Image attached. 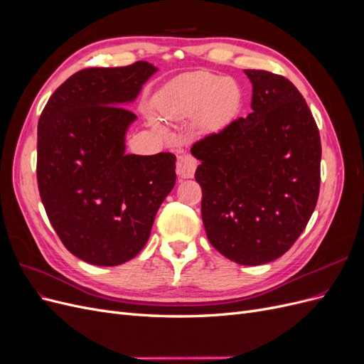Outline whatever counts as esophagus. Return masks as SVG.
<instances>
[{
  "label": "esophagus",
  "instance_id": "obj_1",
  "mask_svg": "<svg viewBox=\"0 0 364 364\" xmlns=\"http://www.w3.org/2000/svg\"><path fill=\"white\" fill-rule=\"evenodd\" d=\"M196 168H197V159L191 155L181 156L178 159V164H176V173H178V176L182 179L193 178Z\"/></svg>",
  "mask_w": 364,
  "mask_h": 364
}]
</instances>
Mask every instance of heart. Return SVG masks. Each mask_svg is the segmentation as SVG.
<instances>
[{
    "label": "heart",
    "instance_id": "heart-1",
    "mask_svg": "<svg viewBox=\"0 0 364 364\" xmlns=\"http://www.w3.org/2000/svg\"><path fill=\"white\" fill-rule=\"evenodd\" d=\"M241 92L232 79L197 71L181 75L159 94L156 105L165 117H190L199 112L197 123L208 132L223 129L240 107ZM153 124L158 119L147 114Z\"/></svg>",
    "mask_w": 364,
    "mask_h": 364
}]
</instances>
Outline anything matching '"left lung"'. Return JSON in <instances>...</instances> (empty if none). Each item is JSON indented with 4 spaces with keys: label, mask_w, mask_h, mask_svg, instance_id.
Returning a JSON list of instances; mask_svg holds the SVG:
<instances>
[{
    "label": "left lung",
    "mask_w": 364,
    "mask_h": 364,
    "mask_svg": "<svg viewBox=\"0 0 364 364\" xmlns=\"http://www.w3.org/2000/svg\"><path fill=\"white\" fill-rule=\"evenodd\" d=\"M252 112L191 147L200 161L206 237L223 257L259 266L284 255L310 220L321 188V135L297 87L245 70Z\"/></svg>",
    "instance_id": "1"
}]
</instances>
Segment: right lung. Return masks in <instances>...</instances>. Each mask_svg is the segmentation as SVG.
Returning <instances> with one entry per match:
<instances>
[{"instance_id": "add662e5", "label": "right lung", "mask_w": 364, "mask_h": 364, "mask_svg": "<svg viewBox=\"0 0 364 364\" xmlns=\"http://www.w3.org/2000/svg\"><path fill=\"white\" fill-rule=\"evenodd\" d=\"M156 71L142 60L82 70L54 91L39 118L41 200L63 246L94 266L138 255L176 183L173 153H126L136 119L126 106Z\"/></svg>"}]
</instances>
